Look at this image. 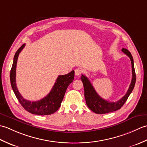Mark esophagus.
<instances>
[{
    "mask_svg": "<svg viewBox=\"0 0 147 147\" xmlns=\"http://www.w3.org/2000/svg\"><path fill=\"white\" fill-rule=\"evenodd\" d=\"M82 70L80 68H77V69H76L75 71H74V73H75L76 76L80 75V74H82Z\"/></svg>",
    "mask_w": 147,
    "mask_h": 147,
    "instance_id": "1",
    "label": "esophagus"
}]
</instances>
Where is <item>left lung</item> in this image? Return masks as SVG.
Segmentation results:
<instances>
[{
  "label": "left lung",
  "mask_w": 147,
  "mask_h": 147,
  "mask_svg": "<svg viewBox=\"0 0 147 147\" xmlns=\"http://www.w3.org/2000/svg\"><path fill=\"white\" fill-rule=\"evenodd\" d=\"M122 52L128 56L131 62L132 80L127 93L119 100L117 102H109L103 99L96 92L88 78L83 74H82V76H81V80L82 81L84 90H85V98L86 105L90 110L96 114H107L120 109L128 98L135 86L136 83V74L135 67H134L133 58L130 52L126 49L123 48L122 49Z\"/></svg>",
  "instance_id": "1"
}]
</instances>
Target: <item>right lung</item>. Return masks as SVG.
Here are the masks:
<instances>
[{"label": "right lung", "instance_id": "add662e5", "mask_svg": "<svg viewBox=\"0 0 147 147\" xmlns=\"http://www.w3.org/2000/svg\"><path fill=\"white\" fill-rule=\"evenodd\" d=\"M25 46L23 44L16 52L14 57L13 63L10 73V80L12 88L15 95L25 110L33 114L46 115L54 113L60 107L63 100L65 91L70 83L74 78V71H72L69 73L64 75H59L53 86L51 91L44 98L38 101L32 102L24 98L19 92L16 83V71L18 56L20 53Z\"/></svg>", "mask_w": 147, "mask_h": 147}]
</instances>
